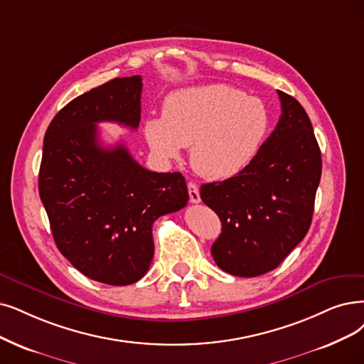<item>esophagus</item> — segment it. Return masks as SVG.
<instances>
[{
    "label": "esophagus",
    "mask_w": 364,
    "mask_h": 364,
    "mask_svg": "<svg viewBox=\"0 0 364 364\" xmlns=\"http://www.w3.org/2000/svg\"><path fill=\"white\" fill-rule=\"evenodd\" d=\"M188 194H190V201L191 203H200V191L198 186L193 182L188 183Z\"/></svg>",
    "instance_id": "obj_1"
}]
</instances>
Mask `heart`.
Here are the masks:
<instances>
[{
    "label": "heart",
    "mask_w": 364,
    "mask_h": 364,
    "mask_svg": "<svg viewBox=\"0 0 364 364\" xmlns=\"http://www.w3.org/2000/svg\"><path fill=\"white\" fill-rule=\"evenodd\" d=\"M270 116L257 97L224 83L171 92L163 118L144 122L152 152L174 159L191 146V164L203 178L224 181L248 167L269 132Z\"/></svg>",
    "instance_id": "heart-1"
}]
</instances>
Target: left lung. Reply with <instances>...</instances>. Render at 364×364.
Instances as JSON below:
<instances>
[{"label": "left lung", "instance_id": "8db88e82", "mask_svg": "<svg viewBox=\"0 0 364 364\" xmlns=\"http://www.w3.org/2000/svg\"><path fill=\"white\" fill-rule=\"evenodd\" d=\"M278 125L236 176L205 183L200 197L221 220L212 257L224 272L254 278L278 267L312 223L321 152L308 113L278 91Z\"/></svg>", "mask_w": 364, "mask_h": 364}]
</instances>
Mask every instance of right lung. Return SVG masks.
<instances>
[{"label": "right lung", "instance_id": "add662e5", "mask_svg": "<svg viewBox=\"0 0 364 364\" xmlns=\"http://www.w3.org/2000/svg\"><path fill=\"white\" fill-rule=\"evenodd\" d=\"M141 77H119L75 98L48 127L38 193L60 252L90 279L129 285L154 258L156 218L186 206L179 171L141 167L124 146L105 148L98 122L136 129Z\"/></svg>", "mask_w": 364, "mask_h": 364}]
</instances>
